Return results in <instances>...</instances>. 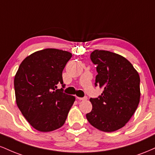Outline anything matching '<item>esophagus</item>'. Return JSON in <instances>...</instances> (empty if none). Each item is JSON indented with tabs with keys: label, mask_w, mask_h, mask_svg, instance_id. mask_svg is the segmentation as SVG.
<instances>
[{
	"label": "esophagus",
	"mask_w": 155,
	"mask_h": 155,
	"mask_svg": "<svg viewBox=\"0 0 155 155\" xmlns=\"http://www.w3.org/2000/svg\"><path fill=\"white\" fill-rule=\"evenodd\" d=\"M76 98H77L78 100H80V101H86V100H87V96H84V97H76Z\"/></svg>",
	"instance_id": "esophagus-1"
}]
</instances>
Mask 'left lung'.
I'll list each match as a JSON object with an SVG mask.
<instances>
[{"label":"left lung","mask_w":155,"mask_h":155,"mask_svg":"<svg viewBox=\"0 0 155 155\" xmlns=\"http://www.w3.org/2000/svg\"><path fill=\"white\" fill-rule=\"evenodd\" d=\"M90 59L96 65L95 87L104 88L90 98L92 109L86 117L95 128L113 132L122 128L132 117L140 101V77L124 57L105 50L93 51Z\"/></svg>","instance_id":"1"}]
</instances>
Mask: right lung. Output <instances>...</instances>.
I'll list each match as a JSON object with an SVG mask.
<instances>
[{"mask_svg":"<svg viewBox=\"0 0 155 155\" xmlns=\"http://www.w3.org/2000/svg\"><path fill=\"white\" fill-rule=\"evenodd\" d=\"M71 53L45 49L33 53L19 65L15 76L16 102L27 121L41 132L61 127L75 101L57 85L65 84L63 71Z\"/></svg>","mask_w":155,"mask_h":155,"instance_id":"1","label":"right lung"}]
</instances>
